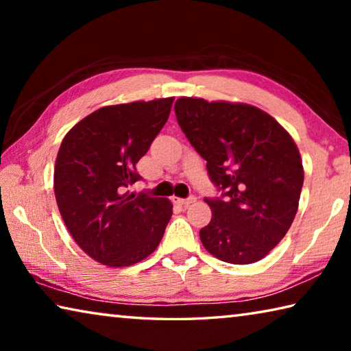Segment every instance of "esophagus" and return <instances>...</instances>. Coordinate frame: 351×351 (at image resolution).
<instances>
[{
	"mask_svg": "<svg viewBox=\"0 0 351 351\" xmlns=\"http://www.w3.org/2000/svg\"><path fill=\"white\" fill-rule=\"evenodd\" d=\"M195 201H197V198H195V197H189V198H175V203H176V204H181V206H189V204L195 203Z\"/></svg>",
	"mask_w": 351,
	"mask_h": 351,
	"instance_id": "obj_1",
	"label": "esophagus"
}]
</instances>
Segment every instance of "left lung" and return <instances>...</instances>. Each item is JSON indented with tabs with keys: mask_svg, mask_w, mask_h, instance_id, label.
<instances>
[{
	"mask_svg": "<svg viewBox=\"0 0 351 351\" xmlns=\"http://www.w3.org/2000/svg\"><path fill=\"white\" fill-rule=\"evenodd\" d=\"M175 112L221 198H206L210 223L199 230L218 260L249 265L287 235L299 207L304 165L295 142L268 112L240 102L180 97Z\"/></svg>",
	"mask_w": 351,
	"mask_h": 351,
	"instance_id": "left-lung-1",
	"label": "left lung"
}]
</instances>
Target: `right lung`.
I'll return each instance as SVG.
<instances>
[{"mask_svg":"<svg viewBox=\"0 0 351 351\" xmlns=\"http://www.w3.org/2000/svg\"><path fill=\"white\" fill-rule=\"evenodd\" d=\"M173 97L99 108L69 130L54 169L58 210L83 252L110 268L147 258L173 206L136 195V164L167 122Z\"/></svg>","mask_w":351,"mask_h":351,"instance_id":"1","label":"right lung"}]
</instances>
